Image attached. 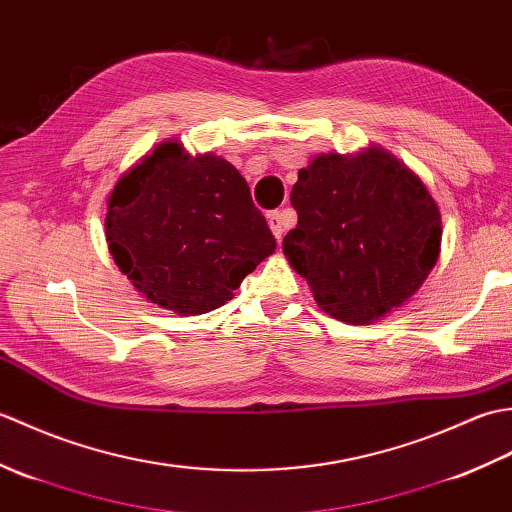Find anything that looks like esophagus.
<instances>
[{
  "mask_svg": "<svg viewBox=\"0 0 512 512\" xmlns=\"http://www.w3.org/2000/svg\"><path fill=\"white\" fill-rule=\"evenodd\" d=\"M286 222H288V211H270L268 213V226L277 239L284 237Z\"/></svg>",
  "mask_w": 512,
  "mask_h": 512,
  "instance_id": "34e87169",
  "label": "esophagus"
}]
</instances>
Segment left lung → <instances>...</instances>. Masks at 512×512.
<instances>
[{
  "label": "left lung",
  "mask_w": 512,
  "mask_h": 512,
  "mask_svg": "<svg viewBox=\"0 0 512 512\" xmlns=\"http://www.w3.org/2000/svg\"><path fill=\"white\" fill-rule=\"evenodd\" d=\"M299 215L288 264L332 319L369 325L407 303L436 266L442 217L416 173L387 149L319 154L290 191Z\"/></svg>",
  "instance_id": "1"
}]
</instances>
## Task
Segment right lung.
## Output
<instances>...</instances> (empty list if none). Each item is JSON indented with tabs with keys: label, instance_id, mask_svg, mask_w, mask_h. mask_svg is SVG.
<instances>
[{
	"label": "right lung",
	"instance_id": "right-lung-1",
	"mask_svg": "<svg viewBox=\"0 0 512 512\" xmlns=\"http://www.w3.org/2000/svg\"><path fill=\"white\" fill-rule=\"evenodd\" d=\"M105 239L118 270L156 306L184 317L224 306L275 253L266 217L231 162L162 140L107 198Z\"/></svg>",
	"mask_w": 512,
	"mask_h": 512
}]
</instances>
